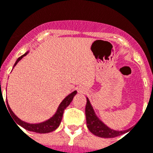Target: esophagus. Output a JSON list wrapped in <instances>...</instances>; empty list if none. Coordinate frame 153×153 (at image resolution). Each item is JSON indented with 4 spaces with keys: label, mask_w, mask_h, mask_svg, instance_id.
I'll return each mask as SVG.
<instances>
[{
    "label": "esophagus",
    "mask_w": 153,
    "mask_h": 153,
    "mask_svg": "<svg viewBox=\"0 0 153 153\" xmlns=\"http://www.w3.org/2000/svg\"><path fill=\"white\" fill-rule=\"evenodd\" d=\"M77 91L79 94H85L86 92H87V88L84 87V86H79V87L77 88Z\"/></svg>",
    "instance_id": "1"
}]
</instances>
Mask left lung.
Returning a JSON list of instances; mask_svg holds the SVG:
<instances>
[{
    "mask_svg": "<svg viewBox=\"0 0 153 153\" xmlns=\"http://www.w3.org/2000/svg\"><path fill=\"white\" fill-rule=\"evenodd\" d=\"M86 120H87V127L89 131L94 135L105 138H110L121 135L127 131H114L105 125L100 120L98 119L94 113V111L92 108L90 101L87 98V104L85 108Z\"/></svg>",
    "mask_w": 153,
    "mask_h": 153,
    "instance_id": "obj_1",
    "label": "left lung"
}]
</instances>
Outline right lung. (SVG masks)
Listing matches in <instances>:
<instances>
[{
    "label": "right lung",
    "instance_id": "right-lung-1",
    "mask_svg": "<svg viewBox=\"0 0 153 153\" xmlns=\"http://www.w3.org/2000/svg\"><path fill=\"white\" fill-rule=\"evenodd\" d=\"M28 53V52H27ZM27 53H25L23 55L20 56L19 59H17V61L16 62L14 66L17 64L22 59V57L25 56V55H27ZM76 91H74V92H72L71 94H69L66 98L61 102V104L59 105V108H58V110H57L56 113H55L51 119H49L48 120L45 121L43 123H36V124H33V123H28L22 121L20 119H19L16 115L14 114L13 112L11 111V108L9 107L8 104H7V106L8 108V111H9L10 114L13 117L14 120L16 121V123L19 125H20L21 127H23L24 129L27 130V131H33V132H36V133H40V134H45V133H49V132H51V131L56 130L58 127H59V124L61 123L62 119L63 113H64V110L65 109V108L70 104V102L73 101V98L76 94ZM5 105V104H4Z\"/></svg>",
    "mask_w": 153,
    "mask_h": 153
}]
</instances>
